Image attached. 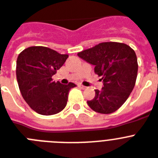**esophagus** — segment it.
Returning a JSON list of instances; mask_svg holds the SVG:
<instances>
[{"mask_svg": "<svg viewBox=\"0 0 158 158\" xmlns=\"http://www.w3.org/2000/svg\"><path fill=\"white\" fill-rule=\"evenodd\" d=\"M79 87H81L82 89H85V88H86V87H85V86H83V85H79Z\"/></svg>", "mask_w": 158, "mask_h": 158, "instance_id": "1", "label": "esophagus"}]
</instances>
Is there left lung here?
I'll list each match as a JSON object with an SVG mask.
<instances>
[{"mask_svg": "<svg viewBox=\"0 0 158 158\" xmlns=\"http://www.w3.org/2000/svg\"><path fill=\"white\" fill-rule=\"evenodd\" d=\"M78 56L95 66V73L102 76L104 83L102 90H95V98L87 104L99 113L116 112L135 86L138 64L134 50L124 43L102 42L78 53Z\"/></svg>", "mask_w": 158, "mask_h": 158, "instance_id": "1", "label": "left lung"}]
</instances>
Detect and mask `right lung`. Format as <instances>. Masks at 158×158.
I'll list each match as a JSON object with an SVG mask.
<instances>
[{"label":"right lung","mask_w":158,"mask_h":158,"mask_svg":"<svg viewBox=\"0 0 158 158\" xmlns=\"http://www.w3.org/2000/svg\"><path fill=\"white\" fill-rule=\"evenodd\" d=\"M67 58V54H61L45 46L28 47L18 55L16 75L20 91L37 113L54 115L67 105L69 91L76 85L55 83L52 76Z\"/></svg>","instance_id":"1"}]
</instances>
